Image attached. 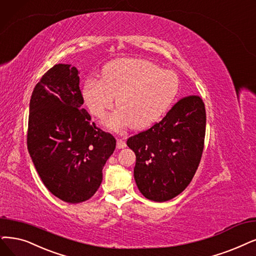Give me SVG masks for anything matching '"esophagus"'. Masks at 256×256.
I'll list each match as a JSON object with an SVG mask.
<instances>
[{
	"label": "esophagus",
	"mask_w": 256,
	"mask_h": 256,
	"mask_svg": "<svg viewBox=\"0 0 256 256\" xmlns=\"http://www.w3.org/2000/svg\"><path fill=\"white\" fill-rule=\"evenodd\" d=\"M126 147V142L125 140H122V138H118V142H116V148L118 149H122Z\"/></svg>",
	"instance_id": "34e87169"
}]
</instances>
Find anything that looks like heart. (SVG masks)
Instances as JSON below:
<instances>
[{"label": "heart", "instance_id": "obj_1", "mask_svg": "<svg viewBox=\"0 0 256 256\" xmlns=\"http://www.w3.org/2000/svg\"><path fill=\"white\" fill-rule=\"evenodd\" d=\"M178 91L172 71L142 58H122L107 64L100 80L89 78L83 98L91 114L103 118L114 105L105 124L114 130L129 126L144 129L156 122L170 108Z\"/></svg>", "mask_w": 256, "mask_h": 256}]
</instances>
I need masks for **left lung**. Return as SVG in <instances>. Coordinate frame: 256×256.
<instances>
[{
	"instance_id": "obj_1",
	"label": "left lung",
	"mask_w": 256,
	"mask_h": 256,
	"mask_svg": "<svg viewBox=\"0 0 256 256\" xmlns=\"http://www.w3.org/2000/svg\"><path fill=\"white\" fill-rule=\"evenodd\" d=\"M205 132V104L198 96H189L173 105L160 122L128 138L136 156L134 180L142 196L162 202L187 188L200 165Z\"/></svg>"
}]
</instances>
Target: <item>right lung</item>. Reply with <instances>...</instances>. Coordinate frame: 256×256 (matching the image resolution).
Masks as SVG:
<instances>
[{
	"label": "right lung",
	"instance_id": "right-lung-1",
	"mask_svg": "<svg viewBox=\"0 0 256 256\" xmlns=\"http://www.w3.org/2000/svg\"><path fill=\"white\" fill-rule=\"evenodd\" d=\"M70 66L54 65L36 85L27 148L46 188L60 200L78 204L98 191L116 140L90 122L82 107L78 71Z\"/></svg>",
	"mask_w": 256,
	"mask_h": 256
}]
</instances>
